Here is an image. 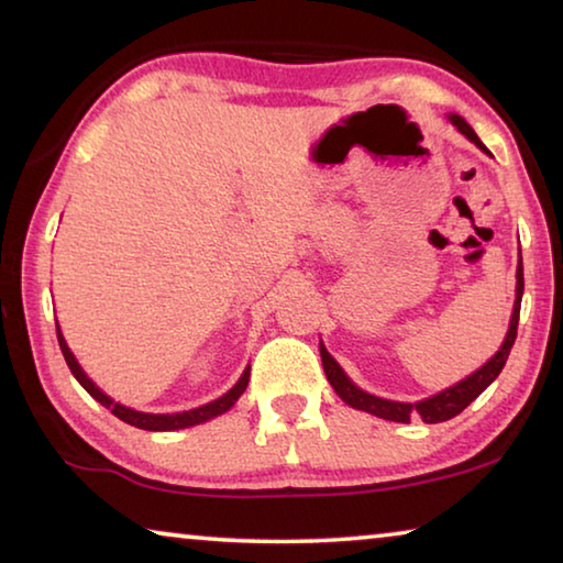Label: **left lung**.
<instances>
[{"mask_svg":"<svg viewBox=\"0 0 563 563\" xmlns=\"http://www.w3.org/2000/svg\"><path fill=\"white\" fill-rule=\"evenodd\" d=\"M456 129H460L466 139L474 141L482 151H487V146L482 144L479 136L472 131L470 123H466L462 117H450ZM521 292H523V268H521V258H519V268H517V300H514V312H511V322H509V332L504 338V345L499 347L497 355H494L487 365L476 369L474 375H470L462 383H456L454 387L444 389V393L434 395L430 399H422V402L407 405V402H393V399H383L375 395L362 393L360 387H355L347 379V375L342 373V367L332 360L330 352L320 345V357H322V367H325V375L330 379V385L335 393L345 399L350 407L362 409V412H369L375 417L389 419V422H409L412 415H419L427 424H437V422H446L462 412L464 407H470L476 397H479L484 389H487L494 379L499 377V373L507 365V357L511 352L514 340H517V328H519V310H521Z\"/></svg>","mask_w":563,"mask_h":563,"instance_id":"obj_1","label":"left lung"}]
</instances>
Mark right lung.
Listing matches in <instances>:
<instances>
[{
    "label": "right lung",
    "mask_w": 563,
    "mask_h": 563,
    "mask_svg": "<svg viewBox=\"0 0 563 563\" xmlns=\"http://www.w3.org/2000/svg\"><path fill=\"white\" fill-rule=\"evenodd\" d=\"M56 338H59V347H62V355L66 360V365H69L71 375L79 379V385L87 389V393L97 399V402H101L107 409H111L113 415H117L119 419H123V422L131 424V427H139V430H148V432H168V430H184V427H194V424H201L206 422V419H213L218 415L228 412L235 405V399L241 397L245 393L247 387V377H251V367H245L243 377L238 379L235 387L228 389V393L223 397L213 399V402H208L203 407H196V409H188V412H176V415H148V412H136V409L131 407H123L119 402H113L111 397H107L101 393V389L91 383V379L84 375V369L79 367V362L74 360V355L69 352V347H66L64 342V335L59 325H56Z\"/></svg>",
    "instance_id": "1"
}]
</instances>
